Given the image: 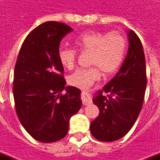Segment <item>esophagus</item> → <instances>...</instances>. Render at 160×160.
I'll list each match as a JSON object with an SVG mask.
<instances>
[{"label":"esophagus","instance_id":"obj_1","mask_svg":"<svg viewBox=\"0 0 160 160\" xmlns=\"http://www.w3.org/2000/svg\"><path fill=\"white\" fill-rule=\"evenodd\" d=\"M82 101L83 105H89V104H91V103H92V102H91V95H90L89 92H87V91H82Z\"/></svg>","mask_w":160,"mask_h":160}]
</instances>
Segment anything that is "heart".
I'll use <instances>...</instances> for the list:
<instances>
[{"mask_svg": "<svg viewBox=\"0 0 160 160\" xmlns=\"http://www.w3.org/2000/svg\"><path fill=\"white\" fill-rule=\"evenodd\" d=\"M74 45L80 51H90V63L95 65L89 69H78L68 78L71 86L86 90L91 88L101 77L100 68L105 75L115 72L124 60L126 41L118 32L104 34L88 31L74 39ZM58 58L65 69H71L76 63L77 51L62 48L58 51Z\"/></svg>", "mask_w": 160, "mask_h": 160, "instance_id": "1", "label": "heart"}]
</instances>
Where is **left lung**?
<instances>
[{"label":"left lung","instance_id":"left-lung-1","mask_svg":"<svg viewBox=\"0 0 160 160\" xmlns=\"http://www.w3.org/2000/svg\"><path fill=\"white\" fill-rule=\"evenodd\" d=\"M127 34L129 48L123 64L93 98L99 115L91 122V132L98 140L111 142L124 137L142 109L146 88L145 54L136 33L130 30ZM103 92L108 96H103Z\"/></svg>","mask_w":160,"mask_h":160}]
</instances>
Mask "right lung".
<instances>
[{
	"instance_id": "obj_1",
	"label": "right lung",
	"mask_w": 160,
	"mask_h": 160,
	"mask_svg": "<svg viewBox=\"0 0 160 160\" xmlns=\"http://www.w3.org/2000/svg\"><path fill=\"white\" fill-rule=\"evenodd\" d=\"M72 30L58 22L41 24L24 40L15 63L13 93L16 113L28 133L42 143L65 137L69 118L82 106L81 91L65 86L58 58L60 42Z\"/></svg>"
}]
</instances>
